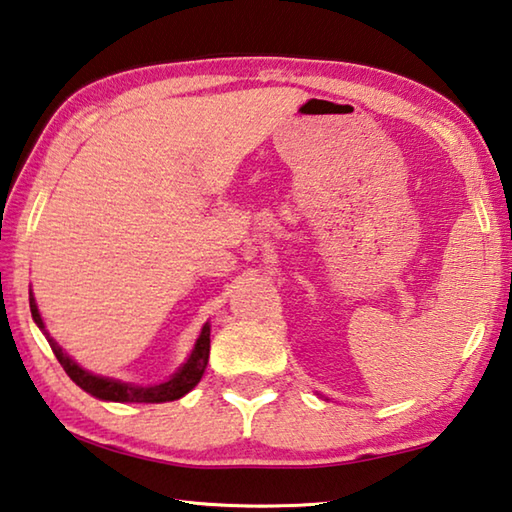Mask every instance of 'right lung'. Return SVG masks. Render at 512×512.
<instances>
[{"mask_svg": "<svg viewBox=\"0 0 512 512\" xmlns=\"http://www.w3.org/2000/svg\"><path fill=\"white\" fill-rule=\"evenodd\" d=\"M28 301H31V314L35 318V323L40 330L44 332L48 345H51L53 354L57 356V361L64 368V372L71 376V379L80 385L84 392L93 394V397L104 399V401H120V403H162V401H176L180 397H185L189 390H194L198 381L202 379V374H205L207 368V361H209V325L202 327L200 332V339L196 341L194 352H191L189 361L182 365V368L171 376L167 383H160V385H151V388H140V385H131V383H120V381H113V379H104V376H95L91 372L82 370L80 365L75 361H71L66 352L62 350L60 345L55 343V339L51 334L46 332V327L42 323V316L37 312V305H35V298L33 292L28 296Z\"/></svg>", "mask_w": 512, "mask_h": 512, "instance_id": "right-lung-1", "label": "right lung"}]
</instances>
